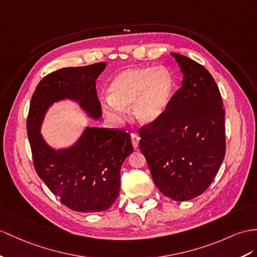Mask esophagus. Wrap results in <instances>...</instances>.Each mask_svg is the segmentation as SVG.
<instances>
[{
  "mask_svg": "<svg viewBox=\"0 0 257 257\" xmlns=\"http://www.w3.org/2000/svg\"><path fill=\"white\" fill-rule=\"evenodd\" d=\"M139 141H140V137L136 135V134H131V142H133V146L135 149L139 147Z\"/></svg>",
  "mask_w": 257,
  "mask_h": 257,
  "instance_id": "esophagus-1",
  "label": "esophagus"
}]
</instances>
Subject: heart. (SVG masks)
Returning a JSON list of instances; mask_svg holds the SVG:
<instances>
[{
  "mask_svg": "<svg viewBox=\"0 0 257 257\" xmlns=\"http://www.w3.org/2000/svg\"><path fill=\"white\" fill-rule=\"evenodd\" d=\"M174 77L166 67H128L111 80L104 109L111 117L120 118L124 108L133 106V114L143 126H152L166 113L172 102Z\"/></svg>",
  "mask_w": 257,
  "mask_h": 257,
  "instance_id": "b5f03b06",
  "label": "heart"
}]
</instances>
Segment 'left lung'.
I'll return each instance as SVG.
<instances>
[{
    "label": "left lung",
    "instance_id": "8db88e82",
    "mask_svg": "<svg viewBox=\"0 0 257 257\" xmlns=\"http://www.w3.org/2000/svg\"><path fill=\"white\" fill-rule=\"evenodd\" d=\"M170 55L182 85L161 119L140 129L139 148L160 191L188 201L210 186L225 157V110L208 70L187 56Z\"/></svg>",
    "mask_w": 257,
    "mask_h": 257
}]
</instances>
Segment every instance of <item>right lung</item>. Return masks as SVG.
I'll use <instances>...</instances> for the list:
<instances>
[{
	"label": "right lung",
	"instance_id": "1",
	"mask_svg": "<svg viewBox=\"0 0 257 257\" xmlns=\"http://www.w3.org/2000/svg\"><path fill=\"white\" fill-rule=\"evenodd\" d=\"M106 67L96 63L51 72L37 85L27 119L34 165L38 176L65 206L75 212L108 209L120 189V168L134 152L130 135L87 126L68 147L56 149L41 134L45 115L55 103H76L90 119L102 118L95 80Z\"/></svg>",
	"mask_w": 257,
	"mask_h": 257
}]
</instances>
